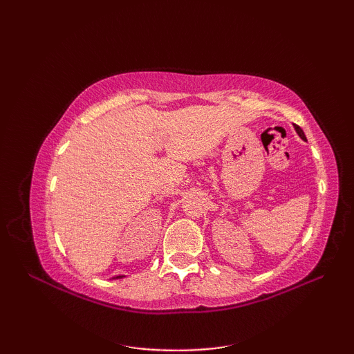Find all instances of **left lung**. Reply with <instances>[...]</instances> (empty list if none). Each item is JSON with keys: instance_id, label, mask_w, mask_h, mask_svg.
Returning a JSON list of instances; mask_svg holds the SVG:
<instances>
[{"instance_id": "obj_1", "label": "left lung", "mask_w": 354, "mask_h": 354, "mask_svg": "<svg viewBox=\"0 0 354 354\" xmlns=\"http://www.w3.org/2000/svg\"><path fill=\"white\" fill-rule=\"evenodd\" d=\"M295 129H297V132H298L299 137H301L303 140H306V135H304V132H303L301 127H299V126H295Z\"/></svg>"}]
</instances>
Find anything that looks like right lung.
Returning a JSON list of instances; mask_svg holds the SVG:
<instances>
[{"label":"right lung","mask_w":354,"mask_h":354,"mask_svg":"<svg viewBox=\"0 0 354 354\" xmlns=\"http://www.w3.org/2000/svg\"><path fill=\"white\" fill-rule=\"evenodd\" d=\"M122 277H124V275H117V277H114V278H122Z\"/></svg>","instance_id":"1"}]
</instances>
